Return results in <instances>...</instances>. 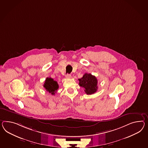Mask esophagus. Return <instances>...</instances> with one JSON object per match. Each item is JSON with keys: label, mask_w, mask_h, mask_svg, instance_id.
Returning <instances> with one entry per match:
<instances>
[{"label": "esophagus", "mask_w": 148, "mask_h": 148, "mask_svg": "<svg viewBox=\"0 0 148 148\" xmlns=\"http://www.w3.org/2000/svg\"><path fill=\"white\" fill-rule=\"evenodd\" d=\"M71 77V75H70V74H66V78H70Z\"/></svg>", "instance_id": "34e87169"}]
</instances>
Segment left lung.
Wrapping results in <instances>:
<instances>
[{
	"mask_svg": "<svg viewBox=\"0 0 148 148\" xmlns=\"http://www.w3.org/2000/svg\"><path fill=\"white\" fill-rule=\"evenodd\" d=\"M78 80L80 86L84 88V91L87 95H92L97 91L98 80L91 73H85L83 77Z\"/></svg>",
	"mask_w": 148,
	"mask_h": 148,
	"instance_id": "left-lung-1",
	"label": "left lung"
}]
</instances>
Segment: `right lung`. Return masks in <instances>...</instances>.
I'll list each match as a JSON object with an SVG mask.
<instances>
[{
  "label": "right lung",
  "instance_id": "add662e5",
  "mask_svg": "<svg viewBox=\"0 0 148 148\" xmlns=\"http://www.w3.org/2000/svg\"><path fill=\"white\" fill-rule=\"evenodd\" d=\"M43 87L47 92L52 95H54L58 89L59 86L56 81L54 80L51 77H47L43 85Z\"/></svg>",
  "mask_w": 148,
  "mask_h": 148
}]
</instances>
